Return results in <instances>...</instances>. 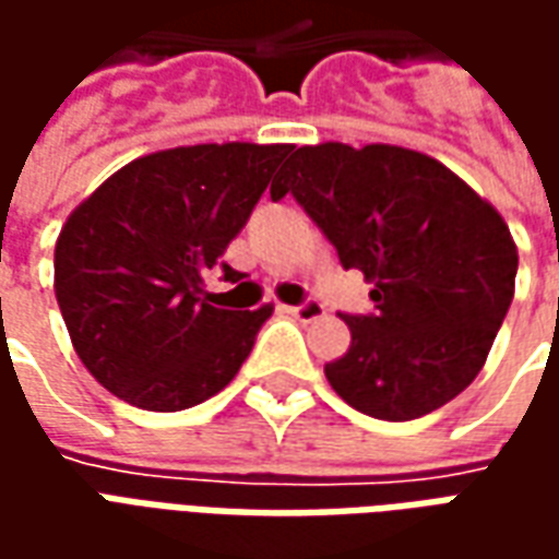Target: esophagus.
Returning a JSON list of instances; mask_svg holds the SVG:
<instances>
[{"label": "esophagus", "mask_w": 559, "mask_h": 559, "mask_svg": "<svg viewBox=\"0 0 559 559\" xmlns=\"http://www.w3.org/2000/svg\"><path fill=\"white\" fill-rule=\"evenodd\" d=\"M287 314H293L299 323H311V320H317V317L326 314V308L317 302V299H305V302L293 305V308H287Z\"/></svg>", "instance_id": "esophagus-1"}]
</instances>
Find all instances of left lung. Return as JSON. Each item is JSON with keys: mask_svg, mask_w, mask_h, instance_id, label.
<instances>
[{"mask_svg": "<svg viewBox=\"0 0 559 559\" xmlns=\"http://www.w3.org/2000/svg\"><path fill=\"white\" fill-rule=\"evenodd\" d=\"M269 194L296 197L341 266L374 284V311L341 314L350 347L326 365L353 411L411 421L476 380L518 275L491 203L440 160L386 143L296 148Z\"/></svg>", "mask_w": 559, "mask_h": 559, "instance_id": "8db88e82", "label": "left lung"}]
</instances>
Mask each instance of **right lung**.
<instances>
[{
	"mask_svg": "<svg viewBox=\"0 0 559 559\" xmlns=\"http://www.w3.org/2000/svg\"><path fill=\"white\" fill-rule=\"evenodd\" d=\"M290 146L203 143L126 164L56 239V302L90 374L140 411H188L239 374L272 308L209 305L221 263Z\"/></svg>",
	"mask_w": 559,
	"mask_h": 559,
	"instance_id": "add662e5",
	"label": "right lung"
}]
</instances>
